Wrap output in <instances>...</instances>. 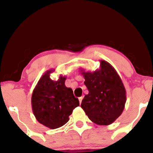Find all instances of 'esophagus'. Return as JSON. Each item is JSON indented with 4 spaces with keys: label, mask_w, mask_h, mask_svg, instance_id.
Here are the masks:
<instances>
[{
    "label": "esophagus",
    "mask_w": 153,
    "mask_h": 153,
    "mask_svg": "<svg viewBox=\"0 0 153 153\" xmlns=\"http://www.w3.org/2000/svg\"><path fill=\"white\" fill-rule=\"evenodd\" d=\"M83 99V97H80L79 98V103L81 104V102H82V100Z\"/></svg>",
    "instance_id": "34e87169"
}]
</instances>
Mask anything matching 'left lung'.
Returning a JSON list of instances; mask_svg holds the SVG:
<instances>
[{
    "instance_id": "obj_1",
    "label": "left lung",
    "mask_w": 153,
    "mask_h": 153,
    "mask_svg": "<svg viewBox=\"0 0 153 153\" xmlns=\"http://www.w3.org/2000/svg\"><path fill=\"white\" fill-rule=\"evenodd\" d=\"M88 90L81 106L92 122L108 125L122 114L126 102V91L116 70L105 60H100V68L94 72L81 69Z\"/></svg>"
}]
</instances>
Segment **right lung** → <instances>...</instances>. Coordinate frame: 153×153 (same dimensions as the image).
<instances>
[{"mask_svg":"<svg viewBox=\"0 0 153 153\" xmlns=\"http://www.w3.org/2000/svg\"><path fill=\"white\" fill-rule=\"evenodd\" d=\"M54 70L44 74L33 90L31 104L35 118L42 125L53 129L62 127L70 120L73 110L79 106L72 89L65 85L66 76L60 75L57 81L50 78Z\"/></svg>","mask_w":153,"mask_h":153,"instance_id":"1","label":"right lung"}]
</instances>
